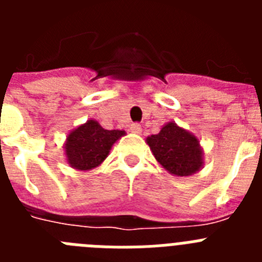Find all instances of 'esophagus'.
<instances>
[{
  "mask_svg": "<svg viewBox=\"0 0 262 262\" xmlns=\"http://www.w3.org/2000/svg\"><path fill=\"white\" fill-rule=\"evenodd\" d=\"M129 129H131V133L136 134V135H140V134H142V126L139 123H133L131 127H129Z\"/></svg>",
  "mask_w": 262,
  "mask_h": 262,
  "instance_id": "esophagus-1",
  "label": "esophagus"
}]
</instances>
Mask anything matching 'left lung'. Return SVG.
Listing matches in <instances>:
<instances>
[{
	"label": "left lung",
	"mask_w": 262,
	"mask_h": 262,
	"mask_svg": "<svg viewBox=\"0 0 262 262\" xmlns=\"http://www.w3.org/2000/svg\"><path fill=\"white\" fill-rule=\"evenodd\" d=\"M157 163L176 177H189L205 165L203 148L193 133L170 120L145 139Z\"/></svg>",
	"instance_id": "1"
}]
</instances>
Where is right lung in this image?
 <instances>
[{
  "mask_svg": "<svg viewBox=\"0 0 262 262\" xmlns=\"http://www.w3.org/2000/svg\"><path fill=\"white\" fill-rule=\"evenodd\" d=\"M124 135L126 131L105 129L97 120H86L67 135L62 147L67 163L78 172L96 169L105 161L113 145Z\"/></svg>",
  "mask_w": 262,
  "mask_h": 262,
  "instance_id": "add662e5",
  "label": "right lung"
}]
</instances>
